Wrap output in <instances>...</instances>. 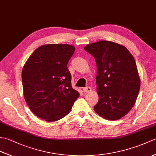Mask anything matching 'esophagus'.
<instances>
[{
  "instance_id": "obj_1",
  "label": "esophagus",
  "mask_w": 156,
  "mask_h": 156,
  "mask_svg": "<svg viewBox=\"0 0 156 156\" xmlns=\"http://www.w3.org/2000/svg\"><path fill=\"white\" fill-rule=\"evenodd\" d=\"M91 90H92V88L90 87H87L83 88V91L84 92H91Z\"/></svg>"
}]
</instances>
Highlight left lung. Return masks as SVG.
I'll use <instances>...</instances> for the list:
<instances>
[{
	"instance_id": "1",
	"label": "left lung",
	"mask_w": 156,
	"mask_h": 156,
	"mask_svg": "<svg viewBox=\"0 0 156 156\" xmlns=\"http://www.w3.org/2000/svg\"><path fill=\"white\" fill-rule=\"evenodd\" d=\"M84 49L97 63L98 102L94 110L101 117L115 121L133 107L140 89V78L135 59L124 46L100 41Z\"/></svg>"
}]
</instances>
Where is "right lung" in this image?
<instances>
[{
	"instance_id": "obj_1",
	"label": "right lung",
	"mask_w": 156,
	"mask_h": 156,
	"mask_svg": "<svg viewBox=\"0 0 156 156\" xmlns=\"http://www.w3.org/2000/svg\"><path fill=\"white\" fill-rule=\"evenodd\" d=\"M75 48L48 44L36 49L22 70L23 94L29 108L38 117L53 122L67 115L78 91L72 87L67 67Z\"/></svg>"
}]
</instances>
